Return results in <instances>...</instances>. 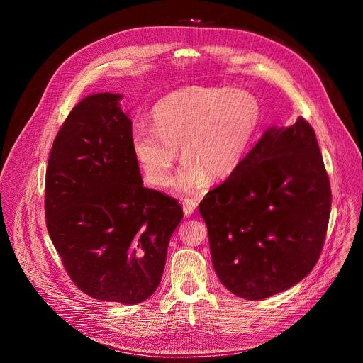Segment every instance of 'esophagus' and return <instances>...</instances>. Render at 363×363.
<instances>
[{
    "label": "esophagus",
    "mask_w": 363,
    "mask_h": 363,
    "mask_svg": "<svg viewBox=\"0 0 363 363\" xmlns=\"http://www.w3.org/2000/svg\"><path fill=\"white\" fill-rule=\"evenodd\" d=\"M197 208V202L194 199H185L184 201V214L185 216H191Z\"/></svg>",
    "instance_id": "esophagus-1"
}]
</instances>
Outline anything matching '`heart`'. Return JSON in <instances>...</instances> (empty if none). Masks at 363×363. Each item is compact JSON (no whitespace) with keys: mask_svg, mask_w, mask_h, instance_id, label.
Masks as SVG:
<instances>
[{"mask_svg":"<svg viewBox=\"0 0 363 363\" xmlns=\"http://www.w3.org/2000/svg\"><path fill=\"white\" fill-rule=\"evenodd\" d=\"M152 126L137 125L131 147L146 179L167 186L178 160L182 193L201 190L211 179L235 172L261 125V104L253 93L225 87H185L162 96L152 108Z\"/></svg>","mask_w":363,"mask_h":363,"instance_id":"1","label":"heart"}]
</instances>
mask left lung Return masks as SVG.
Listing matches in <instances>:
<instances>
[{"mask_svg": "<svg viewBox=\"0 0 363 363\" xmlns=\"http://www.w3.org/2000/svg\"><path fill=\"white\" fill-rule=\"evenodd\" d=\"M330 182L313 128H270L199 205L213 267L233 294L262 300L305 279L329 225Z\"/></svg>", "mask_w": 363, "mask_h": 363, "instance_id": "8db88e82", "label": "left lung"}]
</instances>
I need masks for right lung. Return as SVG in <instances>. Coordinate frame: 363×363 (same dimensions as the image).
I'll use <instances>...</instances> for the list:
<instances>
[{"label": "right lung", "mask_w": 363, "mask_h": 363, "mask_svg": "<svg viewBox=\"0 0 363 363\" xmlns=\"http://www.w3.org/2000/svg\"><path fill=\"white\" fill-rule=\"evenodd\" d=\"M119 93L69 113L46 167L45 217L69 277L87 296L137 305L154 294L182 220L177 199L143 186Z\"/></svg>", "instance_id": "1"}]
</instances>
